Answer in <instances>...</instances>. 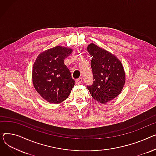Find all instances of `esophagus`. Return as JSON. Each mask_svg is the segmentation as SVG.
Segmentation results:
<instances>
[{
  "label": "esophagus",
  "mask_w": 156,
  "mask_h": 156,
  "mask_svg": "<svg viewBox=\"0 0 156 156\" xmlns=\"http://www.w3.org/2000/svg\"><path fill=\"white\" fill-rule=\"evenodd\" d=\"M82 81V79L81 77H79V79H77L76 80V84H81Z\"/></svg>",
  "instance_id": "esophagus-1"
}]
</instances>
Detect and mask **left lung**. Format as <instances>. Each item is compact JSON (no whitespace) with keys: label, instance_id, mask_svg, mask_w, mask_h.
I'll return each instance as SVG.
<instances>
[{"label":"left lung","instance_id":"left-lung-1","mask_svg":"<svg viewBox=\"0 0 156 156\" xmlns=\"http://www.w3.org/2000/svg\"><path fill=\"white\" fill-rule=\"evenodd\" d=\"M87 51L92 57L93 83L87 86L90 95L97 101L105 104L120 94L125 82L121 62L114 55L90 43Z\"/></svg>","mask_w":156,"mask_h":156}]
</instances>
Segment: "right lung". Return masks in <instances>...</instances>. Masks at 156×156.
<instances>
[{"label":"right lung","mask_w":156,"mask_h":156,"mask_svg":"<svg viewBox=\"0 0 156 156\" xmlns=\"http://www.w3.org/2000/svg\"><path fill=\"white\" fill-rule=\"evenodd\" d=\"M72 49L60 46L41 53L35 60L32 80L40 95L50 103L58 104L66 100L75 85L64 60Z\"/></svg>","instance_id":"right-lung-1"}]
</instances>
